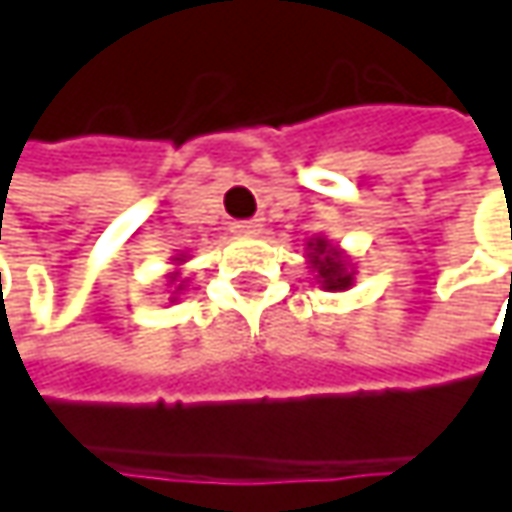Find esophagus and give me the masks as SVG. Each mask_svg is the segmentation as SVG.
Masks as SVG:
<instances>
[{
    "label": "esophagus",
    "mask_w": 512,
    "mask_h": 512,
    "mask_svg": "<svg viewBox=\"0 0 512 512\" xmlns=\"http://www.w3.org/2000/svg\"><path fill=\"white\" fill-rule=\"evenodd\" d=\"M260 220L257 217H252V220H237V223H232V232L234 234H257L260 232Z\"/></svg>",
    "instance_id": "obj_1"
}]
</instances>
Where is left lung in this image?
Here are the masks:
<instances>
[{
	"label": "left lung",
	"mask_w": 512,
	"mask_h": 512,
	"mask_svg": "<svg viewBox=\"0 0 512 512\" xmlns=\"http://www.w3.org/2000/svg\"><path fill=\"white\" fill-rule=\"evenodd\" d=\"M312 246H315L312 263H315V269L321 272L323 286H326V289H346V286L352 283V275L346 272L344 257L338 255L335 249H326V240H315Z\"/></svg>",
	"instance_id": "8db88e82"
}]
</instances>
